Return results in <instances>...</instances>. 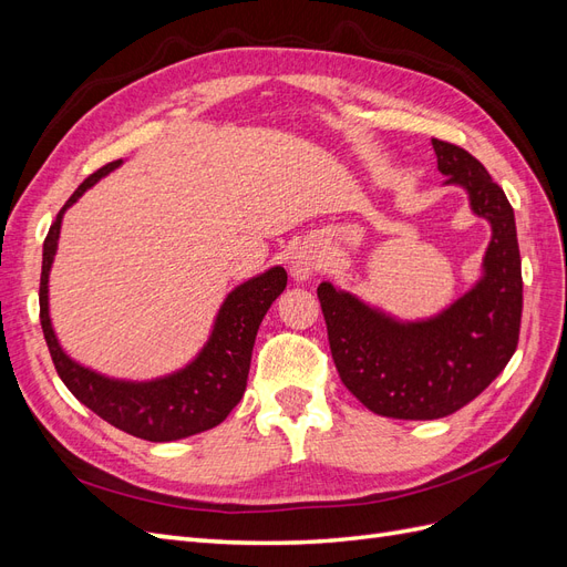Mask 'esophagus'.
Segmentation results:
<instances>
[{
  "instance_id": "1",
  "label": "esophagus",
  "mask_w": 567,
  "mask_h": 567,
  "mask_svg": "<svg viewBox=\"0 0 567 567\" xmlns=\"http://www.w3.org/2000/svg\"><path fill=\"white\" fill-rule=\"evenodd\" d=\"M319 267V255L317 250H310V248H302L293 255V265H290V271H293V277L298 281H307L312 277V274L317 271Z\"/></svg>"
}]
</instances>
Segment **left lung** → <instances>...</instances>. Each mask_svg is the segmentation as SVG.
Instances as JSON below:
<instances>
[{
  "label": "left lung",
  "mask_w": 567,
  "mask_h": 567,
  "mask_svg": "<svg viewBox=\"0 0 567 567\" xmlns=\"http://www.w3.org/2000/svg\"><path fill=\"white\" fill-rule=\"evenodd\" d=\"M444 184L463 186L471 210L492 225L483 279L447 310L398 321L323 281L317 288L340 381L373 414L404 421L450 416L504 371L518 348L523 274L516 217L468 151L433 140Z\"/></svg>",
  "instance_id": "8db88e82"
}]
</instances>
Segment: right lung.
Instances as JSON below:
<instances>
[{
    "label": "right lung",
    "instance_id": "right-lung-1",
    "mask_svg": "<svg viewBox=\"0 0 567 567\" xmlns=\"http://www.w3.org/2000/svg\"><path fill=\"white\" fill-rule=\"evenodd\" d=\"M123 161H113L84 179L75 194L65 200L54 225L49 227L42 252L40 277V321L51 359L65 388L92 409L96 416L109 421L134 437L148 442H169L196 435L219 425L229 411L241 402L257 329L284 288L286 269L271 267L260 277L236 286L221 302L213 333L198 357L184 369L163 375L156 381H117L78 364L59 346L54 326L49 319V271L59 248L61 219L71 205L94 186L101 177L113 173Z\"/></svg>",
    "mask_w": 567,
    "mask_h": 567
}]
</instances>
